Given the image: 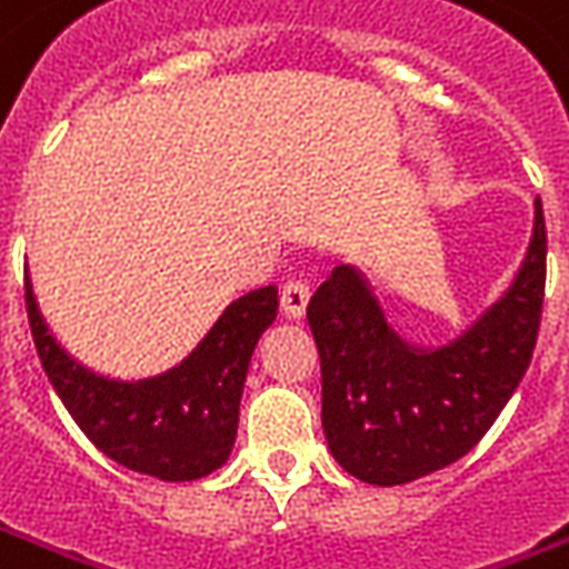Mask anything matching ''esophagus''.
Wrapping results in <instances>:
<instances>
[{"instance_id": "34e87169", "label": "esophagus", "mask_w": 569, "mask_h": 569, "mask_svg": "<svg viewBox=\"0 0 569 569\" xmlns=\"http://www.w3.org/2000/svg\"><path fill=\"white\" fill-rule=\"evenodd\" d=\"M308 298H311V289L305 280H289L280 292V308H283L286 317H305V308H308Z\"/></svg>"}]
</instances>
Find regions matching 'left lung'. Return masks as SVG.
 <instances>
[{
	"instance_id": "obj_1",
	"label": "left lung",
	"mask_w": 569,
	"mask_h": 569,
	"mask_svg": "<svg viewBox=\"0 0 569 569\" xmlns=\"http://www.w3.org/2000/svg\"><path fill=\"white\" fill-rule=\"evenodd\" d=\"M546 218L515 283L459 339L422 351L385 320L351 264L329 273L308 305L320 351L323 435L336 462L376 487L447 468L499 419L533 357L546 296Z\"/></svg>"
}]
</instances>
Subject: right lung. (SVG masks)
<instances>
[{
  "instance_id": "1",
  "label": "right lung",
  "mask_w": 569,
  "mask_h": 569,
  "mask_svg": "<svg viewBox=\"0 0 569 569\" xmlns=\"http://www.w3.org/2000/svg\"><path fill=\"white\" fill-rule=\"evenodd\" d=\"M27 320L51 388L107 459L160 480H200L228 462L252 351L277 317V286L237 298L181 367L113 381L79 367L49 336L23 280Z\"/></svg>"
}]
</instances>
